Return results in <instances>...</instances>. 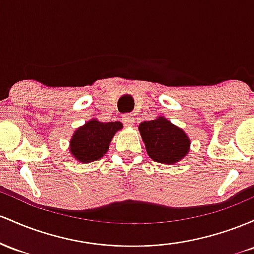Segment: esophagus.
I'll return each mask as SVG.
<instances>
[{
    "label": "esophagus",
    "mask_w": 254,
    "mask_h": 254,
    "mask_svg": "<svg viewBox=\"0 0 254 254\" xmlns=\"http://www.w3.org/2000/svg\"><path fill=\"white\" fill-rule=\"evenodd\" d=\"M134 115L133 114H126V115L124 116V125L125 126H133L134 125Z\"/></svg>",
    "instance_id": "esophagus-1"
}]
</instances>
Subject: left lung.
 I'll list each match as a JSON object with an SVG mask.
<instances>
[{"label": "left lung", "instance_id": "1", "mask_svg": "<svg viewBox=\"0 0 254 254\" xmlns=\"http://www.w3.org/2000/svg\"><path fill=\"white\" fill-rule=\"evenodd\" d=\"M139 130L152 161L173 164L189 152L190 144L189 136L164 118L141 122Z\"/></svg>", "mask_w": 254, "mask_h": 254}]
</instances>
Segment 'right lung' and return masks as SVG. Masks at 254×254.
Here are the masks:
<instances>
[{
	"instance_id": "right-lung-1",
	"label": "right lung",
	"mask_w": 254,
	"mask_h": 254,
	"mask_svg": "<svg viewBox=\"0 0 254 254\" xmlns=\"http://www.w3.org/2000/svg\"><path fill=\"white\" fill-rule=\"evenodd\" d=\"M122 128L121 122L91 120L78 128L70 140V152L78 161L90 163L103 157L114 134Z\"/></svg>"
}]
</instances>
